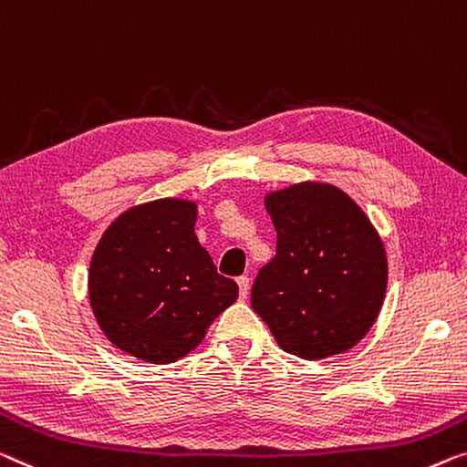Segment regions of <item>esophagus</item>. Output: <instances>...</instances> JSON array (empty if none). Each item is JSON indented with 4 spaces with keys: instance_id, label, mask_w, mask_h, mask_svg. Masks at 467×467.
<instances>
[{
    "instance_id": "34e87169",
    "label": "esophagus",
    "mask_w": 467,
    "mask_h": 467,
    "mask_svg": "<svg viewBox=\"0 0 467 467\" xmlns=\"http://www.w3.org/2000/svg\"><path fill=\"white\" fill-rule=\"evenodd\" d=\"M236 283H239L241 300H247V294H249V276H239V278H236Z\"/></svg>"
}]
</instances>
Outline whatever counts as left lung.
Wrapping results in <instances>:
<instances>
[{
  "label": "left lung",
  "instance_id": "8db88e82",
  "mask_svg": "<svg viewBox=\"0 0 467 467\" xmlns=\"http://www.w3.org/2000/svg\"><path fill=\"white\" fill-rule=\"evenodd\" d=\"M264 205L276 231V255L255 276L252 308L276 344L304 360L350 350L386 297L381 236L333 184H291L268 192Z\"/></svg>",
  "mask_w": 467,
  "mask_h": 467
}]
</instances>
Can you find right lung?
Listing matches in <instances>:
<instances>
[{
    "instance_id": "right-lung-1",
    "label": "right lung",
    "mask_w": 467,
    "mask_h": 467,
    "mask_svg": "<svg viewBox=\"0 0 467 467\" xmlns=\"http://www.w3.org/2000/svg\"><path fill=\"white\" fill-rule=\"evenodd\" d=\"M194 222V201H149L117 215L94 249L89 306L109 342L130 357L176 363L239 297L201 247Z\"/></svg>"
}]
</instances>
